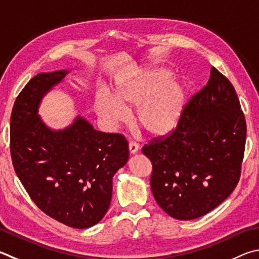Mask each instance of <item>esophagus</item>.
<instances>
[{
	"mask_svg": "<svg viewBox=\"0 0 259 259\" xmlns=\"http://www.w3.org/2000/svg\"><path fill=\"white\" fill-rule=\"evenodd\" d=\"M138 149H139V146H138V144L136 143V142H130L129 143V150H130V154H136L138 152Z\"/></svg>",
	"mask_w": 259,
	"mask_h": 259,
	"instance_id": "obj_1",
	"label": "esophagus"
}]
</instances>
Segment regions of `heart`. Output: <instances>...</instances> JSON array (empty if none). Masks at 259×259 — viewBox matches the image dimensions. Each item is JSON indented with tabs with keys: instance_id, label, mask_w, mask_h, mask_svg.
<instances>
[{
	"instance_id": "1",
	"label": "heart",
	"mask_w": 259,
	"mask_h": 259,
	"mask_svg": "<svg viewBox=\"0 0 259 259\" xmlns=\"http://www.w3.org/2000/svg\"><path fill=\"white\" fill-rule=\"evenodd\" d=\"M187 102L185 84L172 79L171 70L149 68L120 81L114 97L105 91L95 101L97 114L115 125L128 117L126 109H136L138 124L152 136H165L177 128Z\"/></svg>"
}]
</instances>
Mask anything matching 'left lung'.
I'll list each match as a JSON object with an SVG mask.
<instances>
[{
	"mask_svg": "<svg viewBox=\"0 0 259 259\" xmlns=\"http://www.w3.org/2000/svg\"><path fill=\"white\" fill-rule=\"evenodd\" d=\"M246 134L236 89L213 67L177 128L143 147L153 165L150 187L159 207L183 221L218 207L240 179Z\"/></svg>",
	"mask_w": 259,
	"mask_h": 259,
	"instance_id": "1",
	"label": "left lung"
}]
</instances>
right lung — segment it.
<instances>
[{"label":"right lung","instance_id":"obj_1","mask_svg":"<svg viewBox=\"0 0 259 259\" xmlns=\"http://www.w3.org/2000/svg\"><path fill=\"white\" fill-rule=\"evenodd\" d=\"M68 72L38 73L19 94L10 150L17 176L38 208L68 227L87 229L109 209L112 179L128 162L129 148L123 136L97 131L81 116L63 130L41 121V98Z\"/></svg>","mask_w":259,"mask_h":259}]
</instances>
